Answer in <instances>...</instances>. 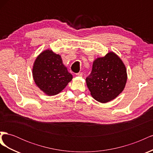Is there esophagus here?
Returning a JSON list of instances; mask_svg holds the SVG:
<instances>
[{"mask_svg":"<svg viewBox=\"0 0 153 153\" xmlns=\"http://www.w3.org/2000/svg\"><path fill=\"white\" fill-rule=\"evenodd\" d=\"M76 75L77 76H82V75H83V73H82V72H79V73H76Z\"/></svg>","mask_w":153,"mask_h":153,"instance_id":"1","label":"esophagus"}]
</instances>
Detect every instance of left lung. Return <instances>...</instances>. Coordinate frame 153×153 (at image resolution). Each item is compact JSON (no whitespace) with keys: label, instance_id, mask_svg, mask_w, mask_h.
<instances>
[{"label":"left lung","instance_id":"8db88e82","mask_svg":"<svg viewBox=\"0 0 153 153\" xmlns=\"http://www.w3.org/2000/svg\"><path fill=\"white\" fill-rule=\"evenodd\" d=\"M126 81V66L113 52L95 59L90 75L86 78L91 96L102 103L110 101L121 94Z\"/></svg>","mask_w":153,"mask_h":153}]
</instances>
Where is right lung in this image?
<instances>
[{"mask_svg":"<svg viewBox=\"0 0 153 153\" xmlns=\"http://www.w3.org/2000/svg\"><path fill=\"white\" fill-rule=\"evenodd\" d=\"M32 76L36 85L48 96L61 92L73 79L64 65L61 55L52 50L41 52L34 62Z\"/></svg>","mask_w":153,"mask_h":153,"instance_id":"add662e5","label":"right lung"}]
</instances>
